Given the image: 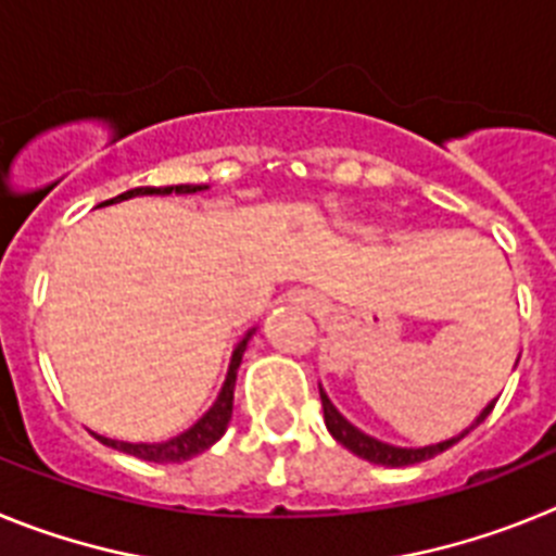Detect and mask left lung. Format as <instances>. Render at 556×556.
Listing matches in <instances>:
<instances>
[{
  "label": "left lung",
  "instance_id": "left-lung-1",
  "mask_svg": "<svg viewBox=\"0 0 556 556\" xmlns=\"http://www.w3.org/2000/svg\"><path fill=\"white\" fill-rule=\"evenodd\" d=\"M320 401H323V415H326V426L328 431H331V437L337 440L339 445H345L348 451H353L356 456H362V459L367 462H376V465H390V468H401V465H415V462H426L431 459V456L443 454V451H448L451 445L459 443L462 437L468 434L470 429H476V426L484 420V417L493 412L495 401L488 406V409L481 412L479 417H476V424L470 426V429L462 431L459 437H451V440H445V443H437V445H426V448H395V445H387V443H378V440H372V437H367L365 431H358L356 426H351L345 420V417L339 415L337 409H333V404L328 401L326 392L320 390Z\"/></svg>",
  "mask_w": 556,
  "mask_h": 556
}]
</instances>
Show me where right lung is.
Instances as JSON below:
<instances>
[{
    "mask_svg": "<svg viewBox=\"0 0 556 556\" xmlns=\"http://www.w3.org/2000/svg\"><path fill=\"white\" fill-rule=\"evenodd\" d=\"M200 189H205V186H186V184L184 186H139V189L125 191V194H119V198H113V200H105V203H119V200L136 198V194H194V191H200ZM250 333L242 339V342H239V345H236L233 356H230L228 378H225L219 397L214 401V406H211V409L200 417L198 424L191 426L189 431H184V434H178V437H172V440H166V443H119V440H108V437H97V440L105 445H111V448L125 451V454L139 456V459H147V462H186V459H191V456L203 454V451L217 443L219 437L225 434V429H228V420H230V415H233L236 367H239V362H242V353H244V345H248Z\"/></svg>",
    "mask_w": 556,
    "mask_h": 556,
    "instance_id": "obj_1",
    "label": "right lung"
}]
</instances>
